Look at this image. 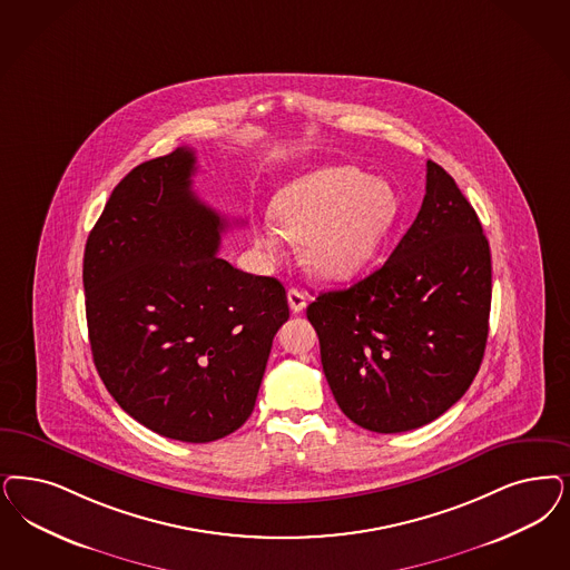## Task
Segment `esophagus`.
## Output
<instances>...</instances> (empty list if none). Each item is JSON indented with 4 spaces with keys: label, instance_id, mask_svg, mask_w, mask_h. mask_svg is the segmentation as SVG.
I'll return each mask as SVG.
<instances>
[{
    "label": "esophagus",
    "instance_id": "esophagus-1",
    "mask_svg": "<svg viewBox=\"0 0 570 570\" xmlns=\"http://www.w3.org/2000/svg\"><path fill=\"white\" fill-rule=\"evenodd\" d=\"M288 305H291L293 314H301L307 307V296L298 288H291L288 291Z\"/></svg>",
    "mask_w": 570,
    "mask_h": 570
}]
</instances>
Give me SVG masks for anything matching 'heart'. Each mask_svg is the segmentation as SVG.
<instances>
[{"label": "heart", "instance_id": "obj_1", "mask_svg": "<svg viewBox=\"0 0 570 570\" xmlns=\"http://www.w3.org/2000/svg\"><path fill=\"white\" fill-rule=\"evenodd\" d=\"M397 197L383 180L354 166H328L288 183L274 199V223L255 227L267 261L286 255V237L305 244L303 261L322 279L364 272L397 218Z\"/></svg>", "mask_w": 570, "mask_h": 570}]
</instances>
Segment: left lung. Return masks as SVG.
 Instances as JSON below:
<instances>
[{
  "label": "left lung",
  "instance_id": "obj_1",
  "mask_svg": "<svg viewBox=\"0 0 570 570\" xmlns=\"http://www.w3.org/2000/svg\"><path fill=\"white\" fill-rule=\"evenodd\" d=\"M491 272L480 218L428 159L421 210L385 265L307 307L331 392L355 425L411 432L463 397L489 338Z\"/></svg>",
  "mask_w": 570,
  "mask_h": 570
}]
</instances>
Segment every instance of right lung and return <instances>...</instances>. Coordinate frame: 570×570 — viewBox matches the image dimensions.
Returning a JSON list of instances; mask_svg holds the SVG:
<instances>
[{"instance_id": "1", "label": "right lung", "mask_w": 570, "mask_h": 570, "mask_svg": "<svg viewBox=\"0 0 570 570\" xmlns=\"http://www.w3.org/2000/svg\"><path fill=\"white\" fill-rule=\"evenodd\" d=\"M178 147L119 180L83 250L86 320L107 392L147 430L213 442L253 413L284 286L218 258L227 220L191 191Z\"/></svg>"}]
</instances>
